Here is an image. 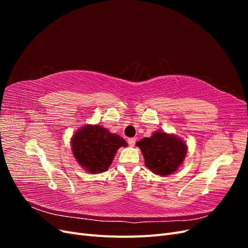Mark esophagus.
Wrapping results in <instances>:
<instances>
[{
  "label": "esophagus",
  "mask_w": 248,
  "mask_h": 248,
  "mask_svg": "<svg viewBox=\"0 0 248 248\" xmlns=\"http://www.w3.org/2000/svg\"><path fill=\"white\" fill-rule=\"evenodd\" d=\"M127 141H128V145H129L130 147H133L134 145H136V142H137V139H134V138H130V139L127 140Z\"/></svg>",
  "instance_id": "34e87169"
}]
</instances>
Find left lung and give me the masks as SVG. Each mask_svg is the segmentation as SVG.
Here are the masks:
<instances>
[{
    "instance_id": "left-lung-1",
    "label": "left lung",
    "mask_w": 248,
    "mask_h": 248,
    "mask_svg": "<svg viewBox=\"0 0 248 248\" xmlns=\"http://www.w3.org/2000/svg\"><path fill=\"white\" fill-rule=\"evenodd\" d=\"M146 167L154 174L168 176L176 171L185 158L186 145L171 134L156 131L151 138L138 141Z\"/></svg>"
}]
</instances>
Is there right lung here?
<instances>
[{
	"label": "right lung",
	"mask_w": 248,
	"mask_h": 248,
	"mask_svg": "<svg viewBox=\"0 0 248 248\" xmlns=\"http://www.w3.org/2000/svg\"><path fill=\"white\" fill-rule=\"evenodd\" d=\"M126 146L124 139L98 125L85 126L74 134L71 141L77 161L93 174L107 170L117 150Z\"/></svg>",
	"instance_id": "add662e5"
}]
</instances>
